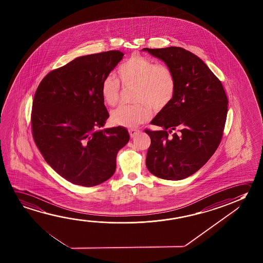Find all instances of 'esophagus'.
<instances>
[{
  "instance_id": "1",
  "label": "esophagus",
  "mask_w": 263,
  "mask_h": 263,
  "mask_svg": "<svg viewBox=\"0 0 263 263\" xmlns=\"http://www.w3.org/2000/svg\"><path fill=\"white\" fill-rule=\"evenodd\" d=\"M139 130L138 129H129V135H130V138H134L135 137H137L138 136V134H139Z\"/></svg>"
}]
</instances>
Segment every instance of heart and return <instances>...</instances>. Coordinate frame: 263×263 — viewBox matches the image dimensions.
Wrapping results in <instances>:
<instances>
[{
    "label": "heart",
    "mask_w": 263,
    "mask_h": 263,
    "mask_svg": "<svg viewBox=\"0 0 263 263\" xmlns=\"http://www.w3.org/2000/svg\"><path fill=\"white\" fill-rule=\"evenodd\" d=\"M118 76L125 86H137L135 101L138 104L121 105L114 110L111 119L115 125L134 128L151 117V107L160 111L167 107L176 91V78L173 69L139 54H134L118 69ZM104 103L115 106L120 99V83L108 75L101 84Z\"/></svg>",
    "instance_id": "1"
}]
</instances>
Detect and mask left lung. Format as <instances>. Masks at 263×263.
<instances>
[{
	"mask_svg": "<svg viewBox=\"0 0 263 263\" xmlns=\"http://www.w3.org/2000/svg\"><path fill=\"white\" fill-rule=\"evenodd\" d=\"M143 50L163 61L176 78L173 101L151 122L162 129H145L151 139L146 168L160 179L182 180L202 168L219 146L228 97L219 79L192 52L179 47Z\"/></svg>",
	"mask_w": 263,
	"mask_h": 263,
	"instance_id": "1",
	"label": "left lung"
}]
</instances>
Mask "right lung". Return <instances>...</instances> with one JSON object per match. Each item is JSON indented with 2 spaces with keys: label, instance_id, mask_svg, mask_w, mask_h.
<instances>
[{
  "label": "right lung",
  "instance_id": "1",
  "mask_svg": "<svg viewBox=\"0 0 263 263\" xmlns=\"http://www.w3.org/2000/svg\"><path fill=\"white\" fill-rule=\"evenodd\" d=\"M119 50L79 57L39 83L31 112L32 135L51 168L76 185L107 181L118 151L129 141L122 127L98 130L109 117L101 84L122 60Z\"/></svg>",
  "mask_w": 263,
  "mask_h": 263
}]
</instances>
